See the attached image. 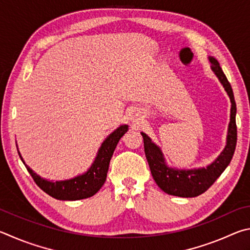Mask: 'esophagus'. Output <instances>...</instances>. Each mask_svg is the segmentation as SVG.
I'll use <instances>...</instances> for the list:
<instances>
[{"instance_id": "34e87169", "label": "esophagus", "mask_w": 250, "mask_h": 250, "mask_svg": "<svg viewBox=\"0 0 250 250\" xmlns=\"http://www.w3.org/2000/svg\"><path fill=\"white\" fill-rule=\"evenodd\" d=\"M134 122H135V123H136V121H134Z\"/></svg>"}]
</instances>
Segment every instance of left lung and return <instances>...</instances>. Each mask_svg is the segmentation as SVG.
Instances as JSON below:
<instances>
[{"label":"left lung","instance_id":"8db88e82","mask_svg":"<svg viewBox=\"0 0 250 250\" xmlns=\"http://www.w3.org/2000/svg\"><path fill=\"white\" fill-rule=\"evenodd\" d=\"M211 63V70L215 74L218 81L224 87L230 100V118L229 129H227L226 146L220 156L203 168L193 169H178L172 168L166 161L161 148L151 141V138L145 133H141L144 138L146 158L149 165L154 180L161 190L166 193L180 198H194L204 193L211 187L216 179L229 165L233 158L236 143H237V127H236V103L233 89L223 72L218 61L212 56H208Z\"/></svg>","mask_w":250,"mask_h":250}]
</instances>
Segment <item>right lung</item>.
<instances>
[{
  "label": "right lung",
  "instance_id": "add662e5",
  "mask_svg": "<svg viewBox=\"0 0 250 250\" xmlns=\"http://www.w3.org/2000/svg\"><path fill=\"white\" fill-rule=\"evenodd\" d=\"M127 130L128 125H121L113 133L109 134L99 148L98 154H96L91 167L84 173L68 179V180L51 181L39 177L36 172H34L25 164L24 159L21 156V152L19 151V148H17V151H19V155L27 171L33 177L34 181L43 192H46L47 194H49L57 200H82L93 196L104 185L105 180H106L109 161H111L113 152L115 150L120 139Z\"/></svg>",
  "mask_w": 250,
  "mask_h": 250
}]
</instances>
